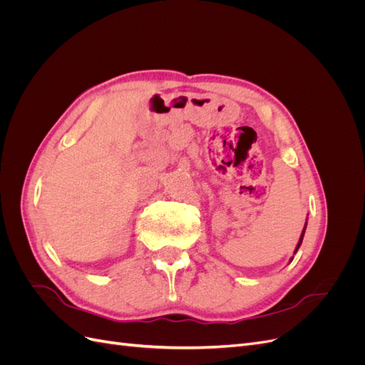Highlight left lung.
<instances>
[{"label":"left lung","mask_w":365,"mask_h":365,"mask_svg":"<svg viewBox=\"0 0 365 365\" xmlns=\"http://www.w3.org/2000/svg\"><path fill=\"white\" fill-rule=\"evenodd\" d=\"M306 225H307V222L304 224V228H303V231H302V236H300V240H298V244H297V247H295V251L294 252H297L298 251V248H300V245H302V242H303V236H304V231H306ZM294 259V257H292ZM292 259L289 260V262H292Z\"/></svg>","instance_id":"8db88e82"}]
</instances>
